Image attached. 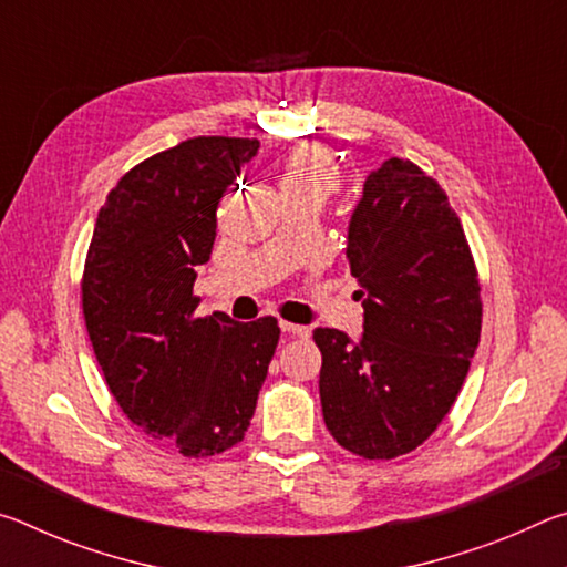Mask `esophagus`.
<instances>
[{
	"mask_svg": "<svg viewBox=\"0 0 567 567\" xmlns=\"http://www.w3.org/2000/svg\"><path fill=\"white\" fill-rule=\"evenodd\" d=\"M280 330L287 334H295V338H307L310 334V328H305V324H292V322H280Z\"/></svg>",
	"mask_w": 567,
	"mask_h": 567,
	"instance_id": "obj_1",
	"label": "esophagus"
}]
</instances>
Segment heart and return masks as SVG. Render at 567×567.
Here are the masks:
<instances>
[{
  "instance_id": "obj_1",
  "label": "heart",
  "mask_w": 567,
  "mask_h": 567,
  "mask_svg": "<svg viewBox=\"0 0 567 567\" xmlns=\"http://www.w3.org/2000/svg\"><path fill=\"white\" fill-rule=\"evenodd\" d=\"M340 185V167L324 145H302L290 152L280 169L282 197H315L324 203Z\"/></svg>"
}]
</instances>
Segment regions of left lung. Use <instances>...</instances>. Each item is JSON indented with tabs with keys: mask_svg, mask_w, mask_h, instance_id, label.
Segmentation results:
<instances>
[{
	"mask_svg": "<svg viewBox=\"0 0 567 567\" xmlns=\"http://www.w3.org/2000/svg\"><path fill=\"white\" fill-rule=\"evenodd\" d=\"M348 260L364 332H312L322 415L344 450L392 460L435 433L463 388L483 324L475 260L445 189L400 157L364 179Z\"/></svg>",
	"mask_w": 567,
	"mask_h": 567,
	"instance_id": "obj_1",
	"label": "left lung"
}]
</instances>
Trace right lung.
Wrapping results in <instances>:
<instances>
[{"instance_id": "right-lung-1", "label": "right lung", "mask_w": 567, "mask_h": 567, "mask_svg": "<svg viewBox=\"0 0 567 567\" xmlns=\"http://www.w3.org/2000/svg\"><path fill=\"white\" fill-rule=\"evenodd\" d=\"M260 142L192 137L134 165L107 195L82 275V310L107 388L142 433L185 457L245 437L280 340L275 318H197V265L217 207Z\"/></svg>"}]
</instances>
